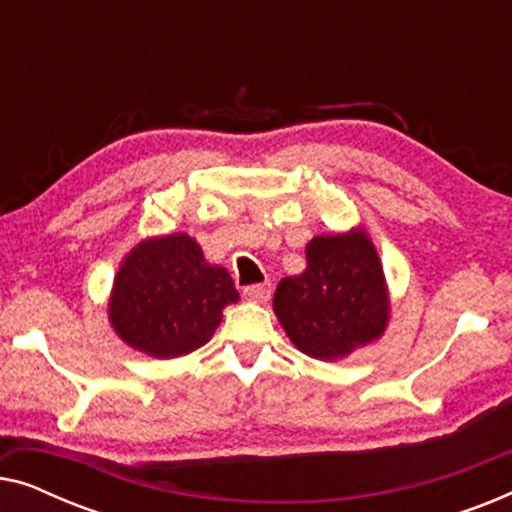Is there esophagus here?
<instances>
[{
	"label": "esophagus",
	"mask_w": 512,
	"mask_h": 512,
	"mask_svg": "<svg viewBox=\"0 0 512 512\" xmlns=\"http://www.w3.org/2000/svg\"><path fill=\"white\" fill-rule=\"evenodd\" d=\"M272 293V284L270 282H263V284H251L244 289V298L247 300H254V303H265V300L270 298Z\"/></svg>",
	"instance_id": "1"
}]
</instances>
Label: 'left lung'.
<instances>
[{
    "instance_id": "1",
    "label": "left lung",
    "mask_w": 512,
    "mask_h": 512,
    "mask_svg": "<svg viewBox=\"0 0 512 512\" xmlns=\"http://www.w3.org/2000/svg\"><path fill=\"white\" fill-rule=\"evenodd\" d=\"M307 268L277 284L275 314L300 352L335 361L384 333L389 300L380 256L366 233L319 235Z\"/></svg>"
}]
</instances>
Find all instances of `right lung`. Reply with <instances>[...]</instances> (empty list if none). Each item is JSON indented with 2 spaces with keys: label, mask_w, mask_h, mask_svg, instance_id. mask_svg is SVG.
I'll list each match as a JSON object with an SVG mask.
<instances>
[{
  "label": "right lung",
  "mask_w": 512,
  "mask_h": 512,
  "mask_svg": "<svg viewBox=\"0 0 512 512\" xmlns=\"http://www.w3.org/2000/svg\"><path fill=\"white\" fill-rule=\"evenodd\" d=\"M237 298L228 270L209 265L198 242L167 235L137 244L125 258L109 319L130 347L174 359L209 342L221 310Z\"/></svg>",
  "instance_id": "right-lung-1"
}]
</instances>
